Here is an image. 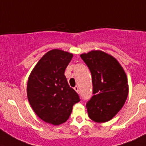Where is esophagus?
<instances>
[{
  "mask_svg": "<svg viewBox=\"0 0 146 146\" xmlns=\"http://www.w3.org/2000/svg\"><path fill=\"white\" fill-rule=\"evenodd\" d=\"M74 90H76V93H78V94H79V87L76 86L75 88H74Z\"/></svg>",
  "mask_w": 146,
  "mask_h": 146,
  "instance_id": "34e87169",
  "label": "esophagus"
}]
</instances>
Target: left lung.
<instances>
[{"label":"left lung","instance_id":"obj_1","mask_svg":"<svg viewBox=\"0 0 146 146\" xmlns=\"http://www.w3.org/2000/svg\"><path fill=\"white\" fill-rule=\"evenodd\" d=\"M80 56L92 75L94 95L86 105L88 116L94 122H108L120 111L128 97L125 72L113 56L101 50Z\"/></svg>","mask_w":146,"mask_h":146}]
</instances>
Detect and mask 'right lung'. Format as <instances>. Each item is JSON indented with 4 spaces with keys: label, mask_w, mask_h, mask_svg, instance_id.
<instances>
[{
    "label": "right lung",
    "mask_w": 146,
    "mask_h": 146,
    "mask_svg": "<svg viewBox=\"0 0 146 146\" xmlns=\"http://www.w3.org/2000/svg\"><path fill=\"white\" fill-rule=\"evenodd\" d=\"M73 56L58 49L50 50L39 60L28 78V101L38 117L49 124L58 125L65 122L73 105L80 101L64 76Z\"/></svg>",
    "instance_id": "1"
}]
</instances>
